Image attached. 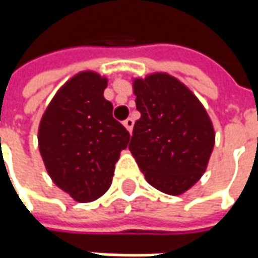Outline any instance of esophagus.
<instances>
[{
  "instance_id": "1",
  "label": "esophagus",
  "mask_w": 258,
  "mask_h": 258,
  "mask_svg": "<svg viewBox=\"0 0 258 258\" xmlns=\"http://www.w3.org/2000/svg\"><path fill=\"white\" fill-rule=\"evenodd\" d=\"M123 126L126 127V131L131 134V132H132V129H134V119H132V117H127V119L123 122Z\"/></svg>"
}]
</instances>
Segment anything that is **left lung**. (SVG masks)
<instances>
[{"label": "left lung", "mask_w": 258, "mask_h": 258, "mask_svg": "<svg viewBox=\"0 0 258 258\" xmlns=\"http://www.w3.org/2000/svg\"><path fill=\"white\" fill-rule=\"evenodd\" d=\"M132 82L141 117L129 151L154 188L168 195L186 192L201 179L213 154V122L176 77L159 72Z\"/></svg>", "instance_id": "1"}]
</instances>
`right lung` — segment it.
Listing matches in <instances>:
<instances>
[{"label": "right lung", "mask_w": 258, "mask_h": 258, "mask_svg": "<svg viewBox=\"0 0 258 258\" xmlns=\"http://www.w3.org/2000/svg\"><path fill=\"white\" fill-rule=\"evenodd\" d=\"M107 79L85 70L61 86L38 124V149L51 181L77 203H92L110 186L131 135L103 96Z\"/></svg>", "instance_id": "1"}]
</instances>
